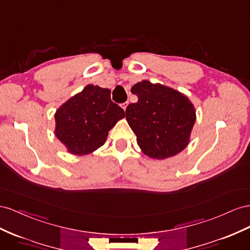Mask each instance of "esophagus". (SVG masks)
<instances>
[{"label":"esophagus","mask_w":250,"mask_h":250,"mask_svg":"<svg viewBox=\"0 0 250 250\" xmlns=\"http://www.w3.org/2000/svg\"><path fill=\"white\" fill-rule=\"evenodd\" d=\"M127 104H129V103L125 102V103H124V104H121V106H123V109H124V110H125V109H126V106H127Z\"/></svg>","instance_id":"obj_1"}]
</instances>
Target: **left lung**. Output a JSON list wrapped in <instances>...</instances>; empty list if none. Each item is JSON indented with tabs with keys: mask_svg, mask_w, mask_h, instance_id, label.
<instances>
[{
	"mask_svg": "<svg viewBox=\"0 0 250 250\" xmlns=\"http://www.w3.org/2000/svg\"><path fill=\"white\" fill-rule=\"evenodd\" d=\"M138 102L126 106L125 118L136 134L141 151L154 159H166L187 147L196 121L194 105L172 88L144 81L134 84Z\"/></svg>",
	"mask_w": 250,
	"mask_h": 250,
	"instance_id": "1",
	"label": "left lung"
}]
</instances>
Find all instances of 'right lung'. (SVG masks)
I'll return each mask as SVG.
<instances>
[{
    "label": "right lung",
    "instance_id": "add662e5",
    "mask_svg": "<svg viewBox=\"0 0 250 250\" xmlns=\"http://www.w3.org/2000/svg\"><path fill=\"white\" fill-rule=\"evenodd\" d=\"M125 117L111 91L88 84L55 113V135L71 154L87 155L102 146L109 131Z\"/></svg>",
    "mask_w": 250,
    "mask_h": 250
}]
</instances>
